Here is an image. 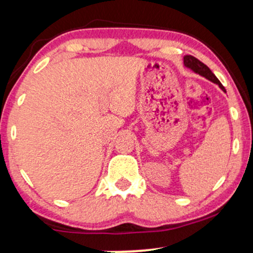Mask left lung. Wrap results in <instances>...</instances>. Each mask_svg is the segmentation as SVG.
<instances>
[{"mask_svg": "<svg viewBox=\"0 0 253 253\" xmlns=\"http://www.w3.org/2000/svg\"><path fill=\"white\" fill-rule=\"evenodd\" d=\"M183 63H184L185 68L190 69L191 71H194V72H195V74L200 75V76L207 78V80L211 81V82L217 84V85H219V88L221 89L222 91L226 92V89L223 88V85H222L221 83H220V81L217 80L215 75H214L213 72L211 71V69L208 68V66L206 65V64H203L202 62H200V60L197 59V58L190 56V54H188V56L183 57Z\"/></svg>", "mask_w": 253, "mask_h": 253, "instance_id": "left-lung-1", "label": "left lung"}]
</instances>
